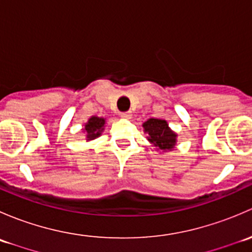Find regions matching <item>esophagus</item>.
<instances>
[{"mask_svg":"<svg viewBox=\"0 0 252 252\" xmlns=\"http://www.w3.org/2000/svg\"><path fill=\"white\" fill-rule=\"evenodd\" d=\"M121 117L122 118H126V119H129L131 117V112H122L121 113Z\"/></svg>","mask_w":252,"mask_h":252,"instance_id":"34e87169","label":"esophagus"}]
</instances>
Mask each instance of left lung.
Returning <instances> with one entry per match:
<instances>
[{"label":"left lung","instance_id":"8db88e82","mask_svg":"<svg viewBox=\"0 0 252 252\" xmlns=\"http://www.w3.org/2000/svg\"><path fill=\"white\" fill-rule=\"evenodd\" d=\"M145 129V133H147V140L154 144L157 150H172L175 145L177 134L173 133L168 128V124L166 121L156 118H150L149 121L142 124Z\"/></svg>","mask_w":252,"mask_h":252}]
</instances>
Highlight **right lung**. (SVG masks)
<instances>
[{"mask_svg": "<svg viewBox=\"0 0 252 252\" xmlns=\"http://www.w3.org/2000/svg\"><path fill=\"white\" fill-rule=\"evenodd\" d=\"M103 126H105V119L100 118V117H91L88 123L85 124V129H84L88 134L86 135L88 140H94L95 138L100 136L101 131L103 130Z\"/></svg>", "mask_w": 252, "mask_h": 252, "instance_id": "obj_1", "label": "right lung"}]
</instances>
